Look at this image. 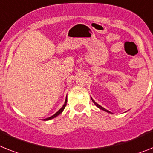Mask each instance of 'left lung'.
Masks as SVG:
<instances>
[{
  "label": "left lung",
  "instance_id": "obj_1",
  "mask_svg": "<svg viewBox=\"0 0 153 153\" xmlns=\"http://www.w3.org/2000/svg\"><path fill=\"white\" fill-rule=\"evenodd\" d=\"M91 99H92V97H91ZM92 102H94V104L96 105V106H97V107H98V108H100V110H103V111H106V112H107V113H111V112H110V111H109V110H106V109H105V108H103V107H102V106H100V105H99L98 103H96V102H95V101L93 100H92Z\"/></svg>",
  "mask_w": 153,
  "mask_h": 153
}]
</instances>
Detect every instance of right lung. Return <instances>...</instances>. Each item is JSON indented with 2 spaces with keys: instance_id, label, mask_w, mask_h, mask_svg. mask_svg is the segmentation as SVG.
<instances>
[{
  "instance_id": "add662e5",
  "label": "right lung",
  "mask_w": 153,
  "mask_h": 153,
  "mask_svg": "<svg viewBox=\"0 0 153 153\" xmlns=\"http://www.w3.org/2000/svg\"><path fill=\"white\" fill-rule=\"evenodd\" d=\"M67 97H66V100H65V104L63 105V106L62 107H61V109H60V110H58V111H57V113H56V114H53V116H51V117H47V118H46V119H44V120H51V119H53V118H54V117H56L57 116H58L59 114H61V113L63 112V110H64V109L65 108V106H66V104H67Z\"/></svg>"
}]
</instances>
